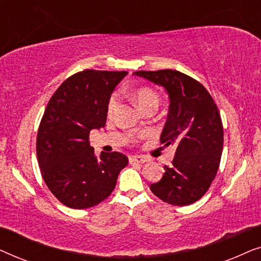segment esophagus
I'll list each match as a JSON object with an SVG mask.
<instances>
[{"label":"esophagus","instance_id":"1","mask_svg":"<svg viewBox=\"0 0 261 261\" xmlns=\"http://www.w3.org/2000/svg\"><path fill=\"white\" fill-rule=\"evenodd\" d=\"M147 162V158L142 155H132L129 156V163L130 164H144Z\"/></svg>","mask_w":261,"mask_h":261}]
</instances>
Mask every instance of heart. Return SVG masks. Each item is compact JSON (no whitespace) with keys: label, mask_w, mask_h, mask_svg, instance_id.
Listing matches in <instances>:
<instances>
[{"label":"heart","mask_w":261,"mask_h":261,"mask_svg":"<svg viewBox=\"0 0 261 261\" xmlns=\"http://www.w3.org/2000/svg\"><path fill=\"white\" fill-rule=\"evenodd\" d=\"M134 101L137 102L142 112L148 107H158L159 105V96L155 94V91H153L152 89L149 88H139L138 90L134 91L133 94ZM117 105H119V95L116 92L110 96L108 101V107H107V110H108L109 115L115 112L117 108Z\"/></svg>","instance_id":"heart-1"}]
</instances>
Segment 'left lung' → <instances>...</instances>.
I'll return each mask as SVG.
<instances>
[{
    "label": "left lung",
    "mask_w": 261,
    "mask_h": 261,
    "mask_svg": "<svg viewBox=\"0 0 261 261\" xmlns=\"http://www.w3.org/2000/svg\"><path fill=\"white\" fill-rule=\"evenodd\" d=\"M165 88L170 110L160 142L176 146L172 165L151 191L172 205H189L208 191L219 170L223 148V126L216 103L203 85L176 70L137 71Z\"/></svg>",
    "instance_id": "1"
}]
</instances>
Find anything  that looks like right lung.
Instances as JSON below:
<instances>
[{
	"label": "right lung",
	"mask_w": 261,
	"mask_h": 261,
	"mask_svg": "<svg viewBox=\"0 0 261 261\" xmlns=\"http://www.w3.org/2000/svg\"><path fill=\"white\" fill-rule=\"evenodd\" d=\"M126 71L84 70L57 89L39 124L37 155L49 191L64 205L87 209L112 194L117 176L127 166L122 153L95 156L91 129L106 126L107 107Z\"/></svg>",
	"instance_id": "obj_1"
}]
</instances>
